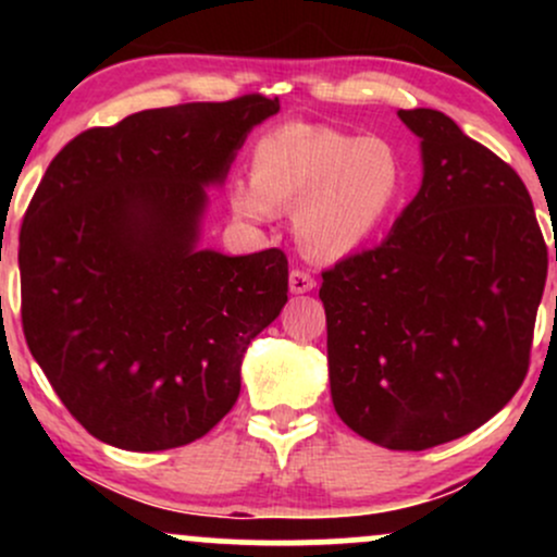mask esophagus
Here are the masks:
<instances>
[{"label": "esophagus", "instance_id": "obj_1", "mask_svg": "<svg viewBox=\"0 0 557 557\" xmlns=\"http://www.w3.org/2000/svg\"><path fill=\"white\" fill-rule=\"evenodd\" d=\"M314 285H317V280L311 277V272L298 270V267L290 272V290L293 293H309V290H314Z\"/></svg>", "mask_w": 557, "mask_h": 557}]
</instances>
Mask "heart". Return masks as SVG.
Masks as SVG:
<instances>
[{"label": "heart", "instance_id": "obj_1", "mask_svg": "<svg viewBox=\"0 0 557 557\" xmlns=\"http://www.w3.org/2000/svg\"><path fill=\"white\" fill-rule=\"evenodd\" d=\"M406 162L382 136L283 123L253 146L251 183H235L240 216L293 212L296 238L317 259H341L385 225L406 190Z\"/></svg>", "mask_w": 557, "mask_h": 557}]
</instances>
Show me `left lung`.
<instances>
[{
	"label": "left lung",
	"instance_id": "left-lung-1",
	"mask_svg": "<svg viewBox=\"0 0 557 557\" xmlns=\"http://www.w3.org/2000/svg\"><path fill=\"white\" fill-rule=\"evenodd\" d=\"M398 114L421 138L419 194L380 246L322 272L319 298L337 417L389 450H426L521 387L547 243L508 162L443 112Z\"/></svg>",
	"mask_w": 557,
	"mask_h": 557
}]
</instances>
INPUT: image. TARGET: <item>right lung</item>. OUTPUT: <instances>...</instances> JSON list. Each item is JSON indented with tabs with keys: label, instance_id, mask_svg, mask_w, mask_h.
<instances>
[{
	"label": "right lung",
	"instance_id": "obj_1",
	"mask_svg": "<svg viewBox=\"0 0 557 557\" xmlns=\"http://www.w3.org/2000/svg\"><path fill=\"white\" fill-rule=\"evenodd\" d=\"M277 110L264 94L144 110L83 131L44 172L17 251L25 343L101 443L188 445L238 400L243 354L287 300V257L196 251V230L203 185Z\"/></svg>",
	"mask_w": 557,
	"mask_h": 557
}]
</instances>
